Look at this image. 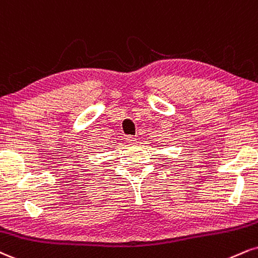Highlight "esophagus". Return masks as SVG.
I'll return each mask as SVG.
<instances>
[{"instance_id": "esophagus-1", "label": "esophagus", "mask_w": 258, "mask_h": 258, "mask_svg": "<svg viewBox=\"0 0 258 258\" xmlns=\"http://www.w3.org/2000/svg\"><path fill=\"white\" fill-rule=\"evenodd\" d=\"M126 143H128V145H135L137 144V139H136L135 137H132V136H128V137H126Z\"/></svg>"}]
</instances>
